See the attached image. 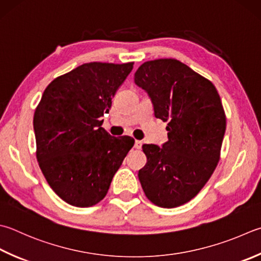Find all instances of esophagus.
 <instances>
[{
	"instance_id": "1",
	"label": "esophagus",
	"mask_w": 261,
	"mask_h": 261,
	"mask_svg": "<svg viewBox=\"0 0 261 261\" xmlns=\"http://www.w3.org/2000/svg\"><path fill=\"white\" fill-rule=\"evenodd\" d=\"M134 147H135V149H137V150H140L141 147H142V141L136 140L135 141V144H134Z\"/></svg>"
}]
</instances>
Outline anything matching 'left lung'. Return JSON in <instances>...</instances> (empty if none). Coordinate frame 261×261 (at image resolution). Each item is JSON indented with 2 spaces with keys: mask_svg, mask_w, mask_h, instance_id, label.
<instances>
[{
  "mask_svg": "<svg viewBox=\"0 0 261 261\" xmlns=\"http://www.w3.org/2000/svg\"><path fill=\"white\" fill-rule=\"evenodd\" d=\"M134 81L149 94L155 118L168 122L166 143L142 146V189L158 207H179L202 190L217 167L226 129L222 100L213 83L176 59L144 62Z\"/></svg>",
  "mask_w": 261,
  "mask_h": 261,
  "instance_id": "left-lung-1",
  "label": "left lung"
}]
</instances>
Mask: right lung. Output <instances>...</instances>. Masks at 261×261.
I'll return each instance as SVG.
<instances>
[{"instance_id":"1","label":"right lung","mask_w":261,"mask_h":261,"mask_svg":"<svg viewBox=\"0 0 261 261\" xmlns=\"http://www.w3.org/2000/svg\"><path fill=\"white\" fill-rule=\"evenodd\" d=\"M133 65L84 63L53 80L43 93L33 121L36 158L48 185L67 203H99L134 145L133 137L111 136L101 127Z\"/></svg>"}]
</instances>
